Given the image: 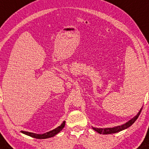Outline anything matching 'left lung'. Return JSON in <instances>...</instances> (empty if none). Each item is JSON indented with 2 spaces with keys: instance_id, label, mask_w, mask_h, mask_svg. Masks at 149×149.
I'll list each match as a JSON object with an SVG mask.
<instances>
[{
  "instance_id": "obj_1",
  "label": "left lung",
  "mask_w": 149,
  "mask_h": 149,
  "mask_svg": "<svg viewBox=\"0 0 149 149\" xmlns=\"http://www.w3.org/2000/svg\"><path fill=\"white\" fill-rule=\"evenodd\" d=\"M143 108V107H142ZM142 108L139 110V113L136 114V115H135L133 118H132L131 120H129L128 122H127L125 124L120 125V126H117V127H114L112 128H95L93 127V130H95V131L97 132L99 134H114V133H117L119 132L122 131V130H124L125 129L130 127L132 125H133V123L136 121V119L139 118V116L140 113H141Z\"/></svg>"
}]
</instances>
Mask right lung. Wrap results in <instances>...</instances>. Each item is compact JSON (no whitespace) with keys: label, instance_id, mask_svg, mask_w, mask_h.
<instances>
[{"label":"right lung","instance_id":"1","mask_svg":"<svg viewBox=\"0 0 149 149\" xmlns=\"http://www.w3.org/2000/svg\"><path fill=\"white\" fill-rule=\"evenodd\" d=\"M65 125V121H63V123L58 126V127H56L54 130H51V131L42 134H35L32 132H24V131H21L22 133L24 134L28 135V136H31V137H34L36 139H48L53 137V136H56L57 134H58L64 128Z\"/></svg>","mask_w":149,"mask_h":149}]
</instances>
